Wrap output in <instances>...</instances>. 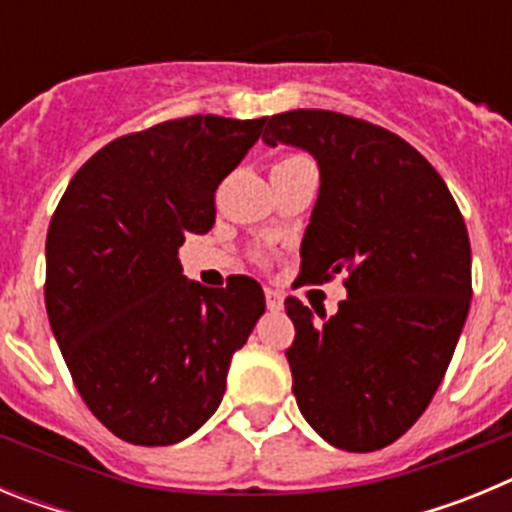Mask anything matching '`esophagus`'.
I'll list each match as a JSON object with an SVG mask.
<instances>
[{
    "label": "esophagus",
    "instance_id": "obj_1",
    "mask_svg": "<svg viewBox=\"0 0 512 512\" xmlns=\"http://www.w3.org/2000/svg\"><path fill=\"white\" fill-rule=\"evenodd\" d=\"M266 307H269L271 312H279L284 307V300L277 289H266Z\"/></svg>",
    "mask_w": 512,
    "mask_h": 512
}]
</instances>
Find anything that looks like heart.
<instances>
[{
    "mask_svg": "<svg viewBox=\"0 0 512 512\" xmlns=\"http://www.w3.org/2000/svg\"><path fill=\"white\" fill-rule=\"evenodd\" d=\"M297 158H300V156H287V158H282L279 164H287V161H297Z\"/></svg>",
    "mask_w": 512,
    "mask_h": 512,
    "instance_id": "b5f03b06",
    "label": "heart"
}]
</instances>
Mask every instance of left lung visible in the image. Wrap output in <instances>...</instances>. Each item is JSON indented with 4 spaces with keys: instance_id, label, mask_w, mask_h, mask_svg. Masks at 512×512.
Wrapping results in <instances>:
<instances>
[{
    "instance_id": "1",
    "label": "left lung",
    "mask_w": 512,
    "mask_h": 512,
    "mask_svg": "<svg viewBox=\"0 0 512 512\" xmlns=\"http://www.w3.org/2000/svg\"><path fill=\"white\" fill-rule=\"evenodd\" d=\"M266 146L318 161L320 189L302 238L305 282L346 274L336 315L287 297L292 392L320 438L377 451L423 415L449 369L472 302L464 217L410 143L328 110L264 117Z\"/></svg>"
}]
</instances>
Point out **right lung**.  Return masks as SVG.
<instances>
[{"label":"right lung","instance_id":"right-lung-1","mask_svg":"<svg viewBox=\"0 0 512 512\" xmlns=\"http://www.w3.org/2000/svg\"><path fill=\"white\" fill-rule=\"evenodd\" d=\"M261 120L192 115L125 135L76 171L45 238V310L99 423L169 446L210 420L230 359L264 315L251 277L205 287L182 274L184 235L215 223V189Z\"/></svg>","mask_w":512,"mask_h":512}]
</instances>
